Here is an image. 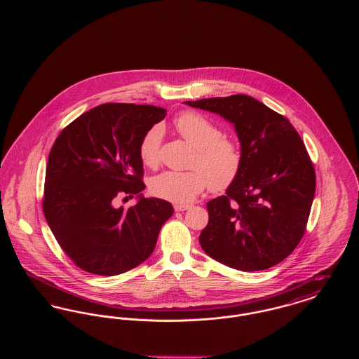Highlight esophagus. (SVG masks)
<instances>
[{
	"mask_svg": "<svg viewBox=\"0 0 359 359\" xmlns=\"http://www.w3.org/2000/svg\"><path fill=\"white\" fill-rule=\"evenodd\" d=\"M188 208H191L189 205H175V211H186Z\"/></svg>",
	"mask_w": 359,
	"mask_h": 359,
	"instance_id": "1",
	"label": "esophagus"
}]
</instances>
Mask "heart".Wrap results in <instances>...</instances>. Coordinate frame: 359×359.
<instances>
[{
	"instance_id": "heart-1",
	"label": "heart",
	"mask_w": 359,
	"mask_h": 359,
	"mask_svg": "<svg viewBox=\"0 0 359 359\" xmlns=\"http://www.w3.org/2000/svg\"><path fill=\"white\" fill-rule=\"evenodd\" d=\"M175 129L195 148L191 171H165L151 183L154 196L176 205L192 202L205 186L222 192L238 177L242 154L238 144L222 136V130L212 121L196 111H184L173 121ZM163 128L152 126L140 142V158L144 165L154 168L160 160Z\"/></svg>"
}]
</instances>
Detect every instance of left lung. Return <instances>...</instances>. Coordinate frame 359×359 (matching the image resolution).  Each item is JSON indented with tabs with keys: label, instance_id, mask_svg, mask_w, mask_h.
Wrapping results in <instances>:
<instances>
[{
	"label": "left lung",
	"instance_id": "obj_1",
	"mask_svg": "<svg viewBox=\"0 0 359 359\" xmlns=\"http://www.w3.org/2000/svg\"><path fill=\"white\" fill-rule=\"evenodd\" d=\"M236 128L242 167L226 195L207 203L199 236L211 258L243 272L285 259L303 238L316 188L306 145L288 118L243 94L187 101Z\"/></svg>",
	"mask_w": 359,
	"mask_h": 359
}]
</instances>
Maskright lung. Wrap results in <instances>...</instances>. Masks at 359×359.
<instances>
[{
  "mask_svg": "<svg viewBox=\"0 0 359 359\" xmlns=\"http://www.w3.org/2000/svg\"><path fill=\"white\" fill-rule=\"evenodd\" d=\"M163 107L104 103L67 125L52 145L43 211L55 238L86 272L117 276L152 255L170 202L138 195L137 205L116 207L145 184L140 158L144 135L163 120Z\"/></svg>",
  "mask_w": 359,
  "mask_h": 359,
  "instance_id": "1",
  "label": "right lung"
}]
</instances>
